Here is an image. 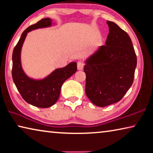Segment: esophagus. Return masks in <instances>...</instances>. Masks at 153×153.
I'll use <instances>...</instances> for the list:
<instances>
[{"label": "esophagus", "instance_id": "34e87169", "mask_svg": "<svg viewBox=\"0 0 153 153\" xmlns=\"http://www.w3.org/2000/svg\"><path fill=\"white\" fill-rule=\"evenodd\" d=\"M84 66L85 63L82 61H79L78 62H77V68H78V70H80V71L83 68Z\"/></svg>", "mask_w": 153, "mask_h": 153}]
</instances>
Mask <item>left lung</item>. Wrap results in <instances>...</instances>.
Listing matches in <instances>:
<instances>
[{"label":"left lung","mask_w":153,"mask_h":153,"mask_svg":"<svg viewBox=\"0 0 153 153\" xmlns=\"http://www.w3.org/2000/svg\"><path fill=\"white\" fill-rule=\"evenodd\" d=\"M105 45L86 60L85 92L94 105L105 107L118 102L132 86L137 58L130 37L108 21Z\"/></svg>","instance_id":"obj_1"}]
</instances>
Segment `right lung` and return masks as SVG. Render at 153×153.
I'll list each match as a JSON object with an SVG mask.
<instances>
[{
    "instance_id": "add662e5",
    "label": "right lung",
    "mask_w": 153,
    "mask_h": 153,
    "mask_svg": "<svg viewBox=\"0 0 153 153\" xmlns=\"http://www.w3.org/2000/svg\"><path fill=\"white\" fill-rule=\"evenodd\" d=\"M51 25L52 20L50 18H45L27 28L15 46L12 56V77L16 87L27 103L40 108H49L58 101L62 85L77 70L76 63L71 62L64 68L55 70L46 78L39 81L29 79L24 73L21 65L20 55L27 34L33 29Z\"/></svg>"
}]
</instances>
